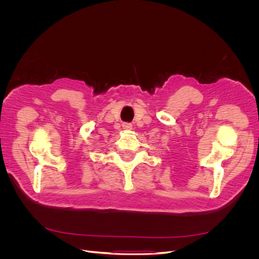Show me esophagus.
I'll return each mask as SVG.
<instances>
[{"mask_svg":"<svg viewBox=\"0 0 259 259\" xmlns=\"http://www.w3.org/2000/svg\"><path fill=\"white\" fill-rule=\"evenodd\" d=\"M123 128H125V130H132L133 126H132L131 124H126V123H125V124H123Z\"/></svg>","mask_w":259,"mask_h":259,"instance_id":"obj_1","label":"esophagus"}]
</instances>
